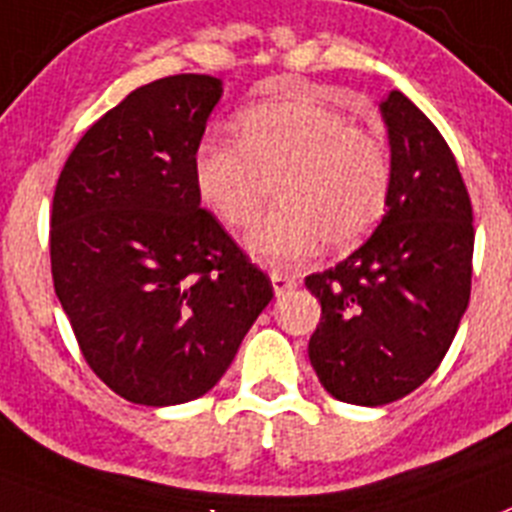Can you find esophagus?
<instances>
[{
	"label": "esophagus",
	"mask_w": 512,
	"mask_h": 512,
	"mask_svg": "<svg viewBox=\"0 0 512 512\" xmlns=\"http://www.w3.org/2000/svg\"><path fill=\"white\" fill-rule=\"evenodd\" d=\"M270 280H273L275 296H285V293H290V290L296 288V278L288 273H280V270H273V273H270Z\"/></svg>",
	"instance_id": "obj_1"
}]
</instances>
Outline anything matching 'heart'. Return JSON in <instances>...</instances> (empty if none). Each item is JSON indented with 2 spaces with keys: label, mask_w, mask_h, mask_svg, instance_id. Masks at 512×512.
I'll return each mask as SVG.
<instances>
[{
  "label": "heart",
  "mask_w": 512,
  "mask_h": 512,
  "mask_svg": "<svg viewBox=\"0 0 512 512\" xmlns=\"http://www.w3.org/2000/svg\"><path fill=\"white\" fill-rule=\"evenodd\" d=\"M239 142L206 137L193 153V181L206 209L232 229L262 214L278 181V211L247 247L265 262H293L321 242L357 247L388 209L393 163L377 132L362 130L313 96L257 101L237 114Z\"/></svg>",
  "instance_id": "1"
}]
</instances>
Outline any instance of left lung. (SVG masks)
Here are the masks:
<instances>
[{"mask_svg": "<svg viewBox=\"0 0 512 512\" xmlns=\"http://www.w3.org/2000/svg\"><path fill=\"white\" fill-rule=\"evenodd\" d=\"M393 186L365 245L306 278L321 303L308 359L326 393L385 405L413 393L449 352L472 288V204L434 122L400 91L380 104Z\"/></svg>", "mask_w": 512, "mask_h": 512, "instance_id": "obj_1", "label": "left lung"}]
</instances>
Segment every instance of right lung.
I'll use <instances>...</instances> for the list:
<instances>
[{"mask_svg":"<svg viewBox=\"0 0 512 512\" xmlns=\"http://www.w3.org/2000/svg\"><path fill=\"white\" fill-rule=\"evenodd\" d=\"M219 99L222 81L201 73L140 86L91 124L55 186V296L91 370L130 403L209 393L273 298L193 181Z\"/></svg>","mask_w":512,"mask_h":512,"instance_id":"obj_1","label":"right lung"}]
</instances>
